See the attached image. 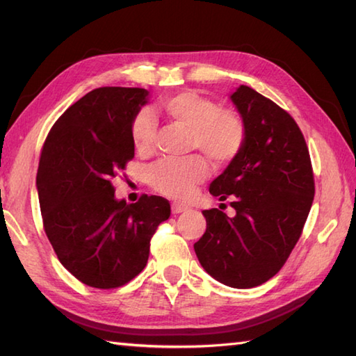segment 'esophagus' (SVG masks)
<instances>
[{
  "mask_svg": "<svg viewBox=\"0 0 356 356\" xmlns=\"http://www.w3.org/2000/svg\"><path fill=\"white\" fill-rule=\"evenodd\" d=\"M188 209V207H185V205H182V203H171V211H172V214H180V213H185V211Z\"/></svg>",
  "mask_w": 356,
  "mask_h": 356,
  "instance_id": "1",
  "label": "esophagus"
}]
</instances>
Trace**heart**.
<instances>
[{"label":"heart","instance_id":"b5f03b06","mask_svg":"<svg viewBox=\"0 0 356 356\" xmlns=\"http://www.w3.org/2000/svg\"><path fill=\"white\" fill-rule=\"evenodd\" d=\"M159 110L171 124L190 131V148L202 151L217 168L229 165L245 148V119L237 110L218 107L209 97L195 92L174 93L159 102ZM130 134L140 154L153 153L156 122L149 111L140 110L133 118ZM207 176L208 165L200 156L165 159L148 170V184L166 197L188 199Z\"/></svg>","mask_w":356,"mask_h":356}]
</instances>
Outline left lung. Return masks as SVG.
<instances>
[{
	"label": "left lung",
	"mask_w": 356,
	"mask_h": 356,
	"mask_svg": "<svg viewBox=\"0 0 356 356\" xmlns=\"http://www.w3.org/2000/svg\"><path fill=\"white\" fill-rule=\"evenodd\" d=\"M231 99L245 119L248 139L209 193L231 199L236 216L203 211L207 231L194 251L217 282L245 289L283 268L303 232L315 182L305 136L289 113L246 86Z\"/></svg>",
	"instance_id": "1"
}]
</instances>
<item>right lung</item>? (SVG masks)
<instances>
[{"label":"right lung","mask_w":356,"mask_h":356,"mask_svg":"<svg viewBox=\"0 0 356 356\" xmlns=\"http://www.w3.org/2000/svg\"><path fill=\"white\" fill-rule=\"evenodd\" d=\"M145 88L101 87L51 127L36 174L44 231L63 266L96 289L127 284L145 268L149 241L168 220L170 202L116 200L111 180L134 157L130 127Z\"/></svg>","instance_id":"obj_1"}]
</instances>
